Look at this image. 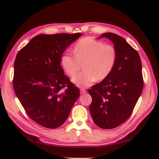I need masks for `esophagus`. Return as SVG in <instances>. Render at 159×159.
Segmentation results:
<instances>
[{
	"label": "esophagus",
	"instance_id": "34e87169",
	"mask_svg": "<svg viewBox=\"0 0 159 159\" xmlns=\"http://www.w3.org/2000/svg\"><path fill=\"white\" fill-rule=\"evenodd\" d=\"M87 91H86V90L85 89H80V93L82 95V94H85Z\"/></svg>",
	"mask_w": 159,
	"mask_h": 159
}]
</instances>
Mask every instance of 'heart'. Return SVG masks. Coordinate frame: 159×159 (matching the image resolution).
I'll list each match as a JSON object with an SVG mask.
<instances>
[{"label":"heart","instance_id":"heart-1","mask_svg":"<svg viewBox=\"0 0 159 159\" xmlns=\"http://www.w3.org/2000/svg\"><path fill=\"white\" fill-rule=\"evenodd\" d=\"M74 55L66 53L61 63L66 74L73 77L83 64L84 71L72 79L79 88L90 86L96 80H103L111 73L117 59L115 48L87 37L79 40L74 47Z\"/></svg>","mask_w":159,"mask_h":159}]
</instances>
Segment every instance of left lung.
Returning a JSON list of instances; mask_svg holds the SVG:
<instances>
[{
  "instance_id": "obj_1",
  "label": "left lung",
  "mask_w": 159,
  "mask_h": 159,
  "mask_svg": "<svg viewBox=\"0 0 159 159\" xmlns=\"http://www.w3.org/2000/svg\"><path fill=\"white\" fill-rule=\"evenodd\" d=\"M102 38L113 42L117 59L111 73L88 90L92 98L89 111L96 125L110 129L126 121L141 95L142 65L138 52L123 38L111 32Z\"/></svg>"
}]
</instances>
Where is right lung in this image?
I'll return each instance as SVG.
<instances>
[{
  "mask_svg": "<svg viewBox=\"0 0 159 159\" xmlns=\"http://www.w3.org/2000/svg\"><path fill=\"white\" fill-rule=\"evenodd\" d=\"M81 33L40 34L18 52L13 88L26 113L40 125L55 129L69 116L80 96L61 66V57Z\"/></svg>",
  "mask_w": 159,
  "mask_h": 159,
  "instance_id": "add662e5",
  "label": "right lung"
}]
</instances>
